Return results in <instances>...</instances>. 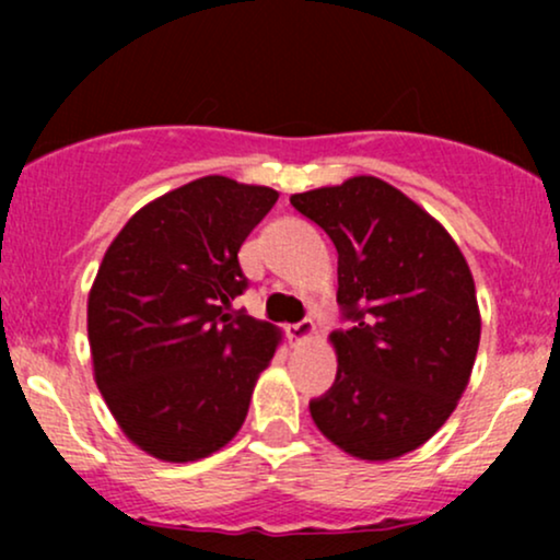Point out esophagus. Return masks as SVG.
Returning a JSON list of instances; mask_svg holds the SVG:
<instances>
[{
    "mask_svg": "<svg viewBox=\"0 0 560 560\" xmlns=\"http://www.w3.org/2000/svg\"><path fill=\"white\" fill-rule=\"evenodd\" d=\"M287 334H289V339H292L294 345L311 342L313 334H316V324H313V320H307V318H305V320H300V324L289 326Z\"/></svg>",
    "mask_w": 560,
    "mask_h": 560,
    "instance_id": "34e87169",
    "label": "esophagus"
}]
</instances>
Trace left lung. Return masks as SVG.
<instances>
[{
	"label": "left lung",
	"instance_id": "obj_1",
	"mask_svg": "<svg viewBox=\"0 0 560 560\" xmlns=\"http://www.w3.org/2000/svg\"><path fill=\"white\" fill-rule=\"evenodd\" d=\"M337 247V378L311 402L318 432L384 464L440 432L468 387L481 316L471 268L447 229L376 176L292 195Z\"/></svg>",
	"mask_w": 560,
	"mask_h": 560
}]
</instances>
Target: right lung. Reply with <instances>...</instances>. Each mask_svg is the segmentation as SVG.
<instances>
[{"label":"right lung","mask_w":560,"mask_h":560,"mask_svg":"<svg viewBox=\"0 0 560 560\" xmlns=\"http://www.w3.org/2000/svg\"><path fill=\"white\" fill-rule=\"evenodd\" d=\"M276 199L271 186L195 178L128 218L100 262L86 305L94 382L152 458H208L247 419L281 329L231 313L247 289L236 255Z\"/></svg>","instance_id":"add662e5"}]
</instances>
